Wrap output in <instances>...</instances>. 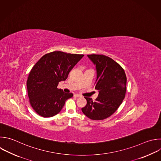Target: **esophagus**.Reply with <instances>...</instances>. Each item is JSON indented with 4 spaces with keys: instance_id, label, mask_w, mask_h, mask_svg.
<instances>
[{
    "instance_id": "34e87169",
    "label": "esophagus",
    "mask_w": 161,
    "mask_h": 161,
    "mask_svg": "<svg viewBox=\"0 0 161 161\" xmlns=\"http://www.w3.org/2000/svg\"><path fill=\"white\" fill-rule=\"evenodd\" d=\"M74 97H81V96H80V95L77 94H74Z\"/></svg>"
}]
</instances>
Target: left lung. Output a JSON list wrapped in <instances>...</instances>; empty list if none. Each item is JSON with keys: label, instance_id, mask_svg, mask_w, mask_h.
I'll use <instances>...</instances> for the list:
<instances>
[{"label": "left lung", "instance_id": "8db88e82", "mask_svg": "<svg viewBox=\"0 0 161 161\" xmlns=\"http://www.w3.org/2000/svg\"><path fill=\"white\" fill-rule=\"evenodd\" d=\"M87 57L96 65L95 89L99 94L94 101L84 97L87 104L82 111L92 120H102L112 115L122 103L126 94V77L123 69L112 58L103 55Z\"/></svg>", "mask_w": 161, "mask_h": 161}]
</instances>
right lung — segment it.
I'll return each instance as SVG.
<instances>
[{
    "instance_id": "1",
    "label": "right lung",
    "mask_w": 161,
    "mask_h": 161,
    "mask_svg": "<svg viewBox=\"0 0 161 161\" xmlns=\"http://www.w3.org/2000/svg\"><path fill=\"white\" fill-rule=\"evenodd\" d=\"M84 55L55 51L43 55L33 66L27 80L30 103L37 114L44 118L58 114L65 101L73 96L57 88Z\"/></svg>"
}]
</instances>
